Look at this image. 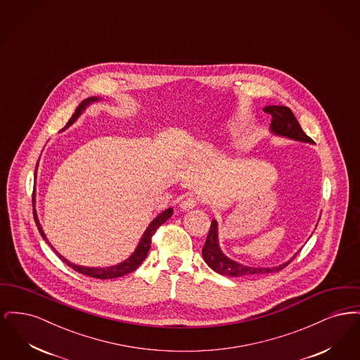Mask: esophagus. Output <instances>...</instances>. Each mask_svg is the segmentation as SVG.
Returning <instances> with one entry per match:
<instances>
[{
    "mask_svg": "<svg viewBox=\"0 0 360 360\" xmlns=\"http://www.w3.org/2000/svg\"><path fill=\"white\" fill-rule=\"evenodd\" d=\"M197 206V200L195 198H193V197H188V198H185L181 204H179V207L182 209V210H190V209H193V207H195Z\"/></svg>",
    "mask_w": 360,
    "mask_h": 360,
    "instance_id": "obj_1",
    "label": "esophagus"
}]
</instances>
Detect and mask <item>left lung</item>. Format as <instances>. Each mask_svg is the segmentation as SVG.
<instances>
[{
    "label": "left lung",
    "instance_id": "1",
    "mask_svg": "<svg viewBox=\"0 0 360 360\" xmlns=\"http://www.w3.org/2000/svg\"><path fill=\"white\" fill-rule=\"evenodd\" d=\"M263 110L269 115H271L273 120L270 124V131L276 135V136L288 137L291 140L302 141V143H313L310 137L307 136V134L302 131L300 122L295 119L290 109L288 106L282 105H269L264 106ZM298 254V252H297ZM295 254V255H297ZM291 257L286 263H282L276 267H251V266H244L241 263H238L228 257H225L220 248L219 244V224L216 220H213L210 224V229L206 238L204 248H202V257L206 262V264L216 273L225 275V276H240V278H250L255 275L269 274V273H278L282 269H285L291 260L295 257Z\"/></svg>",
    "mask_w": 360,
    "mask_h": 360
}]
</instances>
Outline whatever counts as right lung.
Listing matches in <instances>:
<instances>
[{"instance_id": "add662e5", "label": "right lung", "mask_w": 360, "mask_h": 360, "mask_svg": "<svg viewBox=\"0 0 360 360\" xmlns=\"http://www.w3.org/2000/svg\"><path fill=\"white\" fill-rule=\"evenodd\" d=\"M98 100H100L98 97H90V98H86L82 103H79L78 108L75 109L74 115L71 116V119H70L69 122L66 124V127H65L63 129L69 128L71 124H74L75 120L82 115V112L85 110L86 108H87L90 103H97ZM37 165H39V160H37ZM37 165H36V169H34V178H36V172H37ZM32 204H34V223L37 225V229H39L41 238L46 240V241L50 244V247H51L52 250L56 252V255L60 257L68 266L72 267L75 271H78L79 274L87 275V276L97 278V279H113V278H119V276H122V275L129 274V273L135 271L137 267L144 262V259L147 257V255H148V251H150V248H151V238H153V235L156 232V229H158L162 224L166 223L172 216V207H169V209L163 210V212H162L160 214H158L154 220L151 221V224L147 226V229L144 231L141 239H140L139 244H137L136 250L134 251V254H132L131 257H128V259H125L124 262H121L119 264H116V266L98 267V269H97V267H84V266L74 264V263L69 262L68 259H65V257H62L60 254H58V251L52 247L51 243L47 239V236H46V233H44V231H43L41 225L39 223L37 213H36V209H34V190Z\"/></svg>"}]
</instances>
